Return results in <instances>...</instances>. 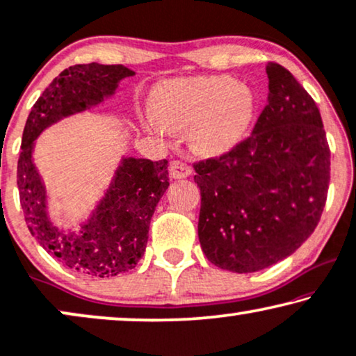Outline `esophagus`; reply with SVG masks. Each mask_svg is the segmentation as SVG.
Returning a JSON list of instances; mask_svg holds the SVG:
<instances>
[{
  "label": "esophagus",
  "mask_w": 356,
  "mask_h": 356,
  "mask_svg": "<svg viewBox=\"0 0 356 356\" xmlns=\"http://www.w3.org/2000/svg\"><path fill=\"white\" fill-rule=\"evenodd\" d=\"M192 174V168L184 161H172L170 163V175L174 179H186Z\"/></svg>",
  "instance_id": "34e87169"
}]
</instances>
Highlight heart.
<instances>
[{"mask_svg": "<svg viewBox=\"0 0 356 356\" xmlns=\"http://www.w3.org/2000/svg\"><path fill=\"white\" fill-rule=\"evenodd\" d=\"M145 115L156 134L187 130L192 149L205 156L233 149L248 134L255 113V97L244 84L227 76L177 78L154 88Z\"/></svg>", "mask_w": 356, "mask_h": 356, "instance_id": "heart-1", "label": "heart"}]
</instances>
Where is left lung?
<instances>
[{"instance_id": "1", "label": "left lung", "mask_w": 356, "mask_h": 356, "mask_svg": "<svg viewBox=\"0 0 356 356\" xmlns=\"http://www.w3.org/2000/svg\"><path fill=\"white\" fill-rule=\"evenodd\" d=\"M267 106L252 135L193 164L198 239L207 259L234 273L291 255L316 229L330 181V151L316 102L282 65L265 66Z\"/></svg>"}]
</instances>
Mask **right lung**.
Instances as JSON below:
<instances>
[{
  "instance_id": "add662e5",
  "label": "right lung",
  "mask_w": 356,
  "mask_h": 356,
  "mask_svg": "<svg viewBox=\"0 0 356 356\" xmlns=\"http://www.w3.org/2000/svg\"><path fill=\"white\" fill-rule=\"evenodd\" d=\"M135 71L122 65H74L61 71L27 117L17 161V188L29 231L47 252L74 272L108 278L143 257L151 216L169 187L168 159L122 158L112 182L79 231L63 233L47 211V188L32 153L42 131L61 118L89 111L115 94Z\"/></svg>"
}]
</instances>
